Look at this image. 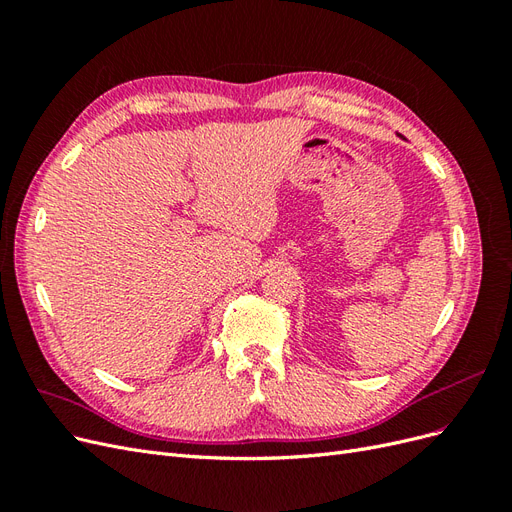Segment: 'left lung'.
<instances>
[{"instance_id":"8db88e82","label":"left lung","mask_w":512,"mask_h":512,"mask_svg":"<svg viewBox=\"0 0 512 512\" xmlns=\"http://www.w3.org/2000/svg\"><path fill=\"white\" fill-rule=\"evenodd\" d=\"M399 136H401V134H399ZM401 138H404V136H401Z\"/></svg>"}]
</instances>
